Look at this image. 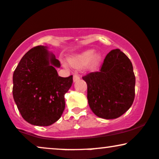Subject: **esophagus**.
Listing matches in <instances>:
<instances>
[{"label":"esophagus","mask_w":159,"mask_h":159,"mask_svg":"<svg viewBox=\"0 0 159 159\" xmlns=\"http://www.w3.org/2000/svg\"><path fill=\"white\" fill-rule=\"evenodd\" d=\"M80 79V76L78 74H75L73 75V81L75 82Z\"/></svg>","instance_id":"obj_1"}]
</instances>
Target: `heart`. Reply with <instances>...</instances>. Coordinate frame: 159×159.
Returning <instances> with one entry per match:
<instances>
[{
    "label": "heart",
    "mask_w": 159,
    "mask_h": 159,
    "mask_svg": "<svg viewBox=\"0 0 159 159\" xmlns=\"http://www.w3.org/2000/svg\"><path fill=\"white\" fill-rule=\"evenodd\" d=\"M93 50H87L81 53V54H78V55L69 58V62L70 65L75 68H81V67L85 66L90 63L92 57L93 56ZM93 58V60L91 62V66L95 67L100 61V56L95 55Z\"/></svg>",
    "instance_id": "obj_1"
}]
</instances>
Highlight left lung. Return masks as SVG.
<instances>
[{
	"label": "left lung",
	"instance_id": "left-lung-1",
	"mask_svg": "<svg viewBox=\"0 0 159 159\" xmlns=\"http://www.w3.org/2000/svg\"><path fill=\"white\" fill-rule=\"evenodd\" d=\"M87 84V99L96 116L106 120L120 117L132 106L135 96L132 63L120 49L111 51L98 72L82 77Z\"/></svg>",
	"mask_w": 159,
	"mask_h": 159
}]
</instances>
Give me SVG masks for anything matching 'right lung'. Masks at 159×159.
<instances>
[{
    "instance_id": "obj_1",
    "label": "right lung",
    "mask_w": 159,
    "mask_h": 159,
    "mask_svg": "<svg viewBox=\"0 0 159 159\" xmlns=\"http://www.w3.org/2000/svg\"><path fill=\"white\" fill-rule=\"evenodd\" d=\"M61 63L46 46L29 50L14 71V101L27 123L48 126L61 118L65 109L64 95L72 84V75L63 78L56 68Z\"/></svg>"
}]
</instances>
